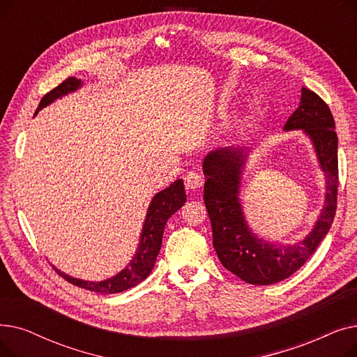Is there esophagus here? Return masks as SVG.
Returning <instances> with one entry per match:
<instances>
[{
    "instance_id": "esophagus-1",
    "label": "esophagus",
    "mask_w": 357,
    "mask_h": 357,
    "mask_svg": "<svg viewBox=\"0 0 357 357\" xmlns=\"http://www.w3.org/2000/svg\"><path fill=\"white\" fill-rule=\"evenodd\" d=\"M183 179H185V186H186V190H190V191L199 190L201 186L204 185V178H202L199 174H197V172H190V174H186Z\"/></svg>"
}]
</instances>
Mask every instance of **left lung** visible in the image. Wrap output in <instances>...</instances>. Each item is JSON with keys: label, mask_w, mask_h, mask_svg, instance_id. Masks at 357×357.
<instances>
[{"label": "left lung", "mask_w": 357, "mask_h": 357, "mask_svg": "<svg viewBox=\"0 0 357 357\" xmlns=\"http://www.w3.org/2000/svg\"><path fill=\"white\" fill-rule=\"evenodd\" d=\"M284 130H303L311 140L326 175V201L314 229L295 245H275L257 237L248 226L238 188L249 152L220 147L204 159V202L207 207L213 245L221 265L252 285H271L289 278L311 257L328 233L337 208L339 162L335 124L328 105L311 89H301L299 107Z\"/></svg>", "instance_id": "8db88e82"}]
</instances>
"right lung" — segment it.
I'll use <instances>...</instances> for the list:
<instances>
[{
    "mask_svg": "<svg viewBox=\"0 0 357 357\" xmlns=\"http://www.w3.org/2000/svg\"><path fill=\"white\" fill-rule=\"evenodd\" d=\"M81 79H77L75 77L65 79L61 85L47 92L42 98L39 107H37L34 112V116L42 108L52 104L54 100L62 98L66 93L77 91L78 88H81ZM185 201L186 194L182 179H176L174 183L169 185L167 188H165L163 191L158 192L153 197L147 208L137 252L133 256V259L130 260V264L116 276L101 280V282H89V280L72 278L58 269H56V272L62 278H65L69 284L100 294H117L136 287L150 275V272H152L162 246V236L166 221L182 207Z\"/></svg>",
    "mask_w": 357,
    "mask_h": 357,
    "instance_id": "obj_1",
    "label": "right lung"
}]
</instances>
